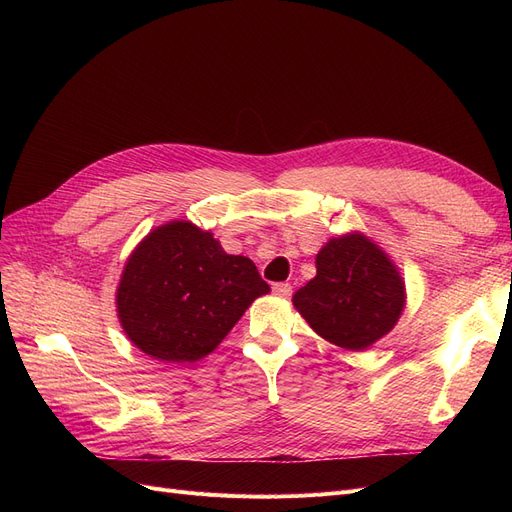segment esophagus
Wrapping results in <instances>:
<instances>
[{"mask_svg":"<svg viewBox=\"0 0 512 512\" xmlns=\"http://www.w3.org/2000/svg\"><path fill=\"white\" fill-rule=\"evenodd\" d=\"M273 292L280 294V297H290L292 294V286L286 284V282H280V284H273Z\"/></svg>","mask_w":512,"mask_h":512,"instance_id":"obj_1","label":"esophagus"}]
</instances>
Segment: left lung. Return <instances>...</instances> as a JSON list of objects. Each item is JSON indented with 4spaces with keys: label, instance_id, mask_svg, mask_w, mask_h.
I'll use <instances>...</instances> for the list:
<instances>
[{
    "label": "left lung",
    "instance_id": "8db88e82",
    "mask_svg": "<svg viewBox=\"0 0 512 512\" xmlns=\"http://www.w3.org/2000/svg\"><path fill=\"white\" fill-rule=\"evenodd\" d=\"M292 303L327 342L365 350L397 324L406 284L374 241L348 232L318 252L316 277L294 292Z\"/></svg>",
    "mask_w": 512,
    "mask_h": 512
}]
</instances>
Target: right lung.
Instances as JSON below:
<instances>
[{"instance_id":"right-lung-1","label":"right lung","mask_w":512,"mask_h":512,"mask_svg":"<svg viewBox=\"0 0 512 512\" xmlns=\"http://www.w3.org/2000/svg\"><path fill=\"white\" fill-rule=\"evenodd\" d=\"M269 290L250 258L226 254L211 232L175 220L134 247L117 286V316L138 350L194 363Z\"/></svg>"}]
</instances>
